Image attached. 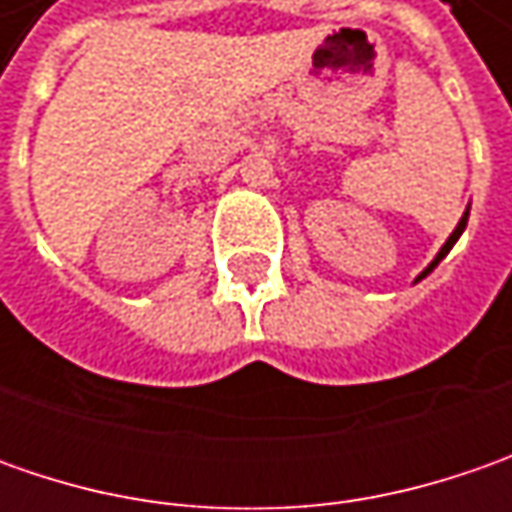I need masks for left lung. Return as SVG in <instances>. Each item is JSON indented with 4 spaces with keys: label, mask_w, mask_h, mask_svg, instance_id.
<instances>
[{
    "label": "left lung",
    "mask_w": 512,
    "mask_h": 512,
    "mask_svg": "<svg viewBox=\"0 0 512 512\" xmlns=\"http://www.w3.org/2000/svg\"><path fill=\"white\" fill-rule=\"evenodd\" d=\"M467 216H470V210H464V216H462V219H459V225H456V230H453V233H450V239H447V242H444L442 250H439V253H436V259H433V262H430V265L424 267V270H422V276H419V279H424V276H427V273H430V270H433V267L439 265V262H442L444 256H447V253H450V247H453V245H456V242H459V236H462V233H464V227H467ZM419 279H416V282H419Z\"/></svg>",
    "instance_id": "1"
}]
</instances>
